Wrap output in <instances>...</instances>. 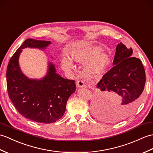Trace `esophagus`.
Instances as JSON below:
<instances>
[{"instance_id":"esophagus-1","label":"esophagus","mask_w":153,"mask_h":153,"mask_svg":"<svg viewBox=\"0 0 153 153\" xmlns=\"http://www.w3.org/2000/svg\"><path fill=\"white\" fill-rule=\"evenodd\" d=\"M76 85L79 88H83L85 87V85L83 81H78L76 83Z\"/></svg>"}]
</instances>
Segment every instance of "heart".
<instances>
[{"instance_id":"heart-1","label":"heart","mask_w":153,"mask_h":153,"mask_svg":"<svg viewBox=\"0 0 153 153\" xmlns=\"http://www.w3.org/2000/svg\"><path fill=\"white\" fill-rule=\"evenodd\" d=\"M72 61L83 63L84 72L89 75H98L104 72L109 63L108 53L102 50L98 45H91L81 48L71 55V60L68 57H62L61 66L63 70L69 71L74 68Z\"/></svg>"}]
</instances>
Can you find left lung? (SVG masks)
I'll return each mask as SVG.
<instances>
[{
    "label": "left lung",
    "instance_id": "8db88e82",
    "mask_svg": "<svg viewBox=\"0 0 153 153\" xmlns=\"http://www.w3.org/2000/svg\"><path fill=\"white\" fill-rule=\"evenodd\" d=\"M132 48L120 42L116 47L113 68L97 85L93 108L107 121L125 119L137 109L145 84L141 60L131 57Z\"/></svg>",
    "mask_w": 153,
    "mask_h": 153
}]
</instances>
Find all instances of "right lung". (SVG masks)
<instances>
[{
  "label": "right lung",
  "mask_w": 153,
  "mask_h": 153,
  "mask_svg": "<svg viewBox=\"0 0 153 153\" xmlns=\"http://www.w3.org/2000/svg\"><path fill=\"white\" fill-rule=\"evenodd\" d=\"M51 44L50 41L27 39L10 59L6 71L10 100L21 115L40 123H52L61 118L69 97L76 91L75 81L59 75L51 62H48L47 72L40 79L28 77L21 70L19 59L22 49L45 51Z\"/></svg>",
  "instance_id": "add662e5"
}]
</instances>
